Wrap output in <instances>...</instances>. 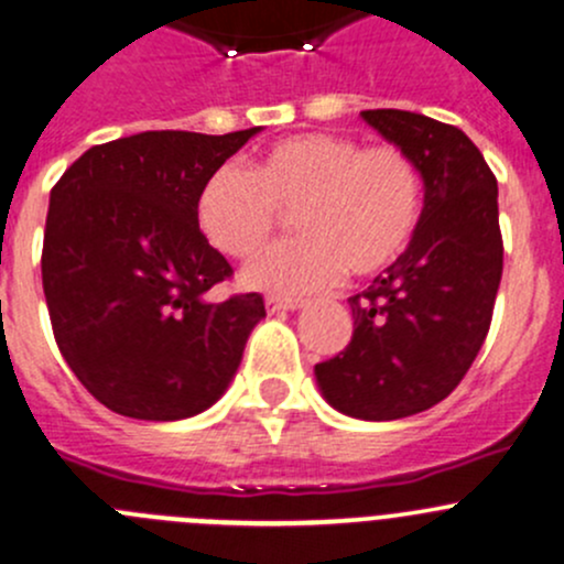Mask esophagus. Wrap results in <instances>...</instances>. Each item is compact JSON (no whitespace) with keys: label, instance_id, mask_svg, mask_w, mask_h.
Here are the masks:
<instances>
[{"label":"esophagus","instance_id":"esophagus-1","mask_svg":"<svg viewBox=\"0 0 564 564\" xmlns=\"http://www.w3.org/2000/svg\"><path fill=\"white\" fill-rule=\"evenodd\" d=\"M265 306L269 312H295L304 306V299H284V295H269L265 299Z\"/></svg>","mask_w":564,"mask_h":564}]
</instances>
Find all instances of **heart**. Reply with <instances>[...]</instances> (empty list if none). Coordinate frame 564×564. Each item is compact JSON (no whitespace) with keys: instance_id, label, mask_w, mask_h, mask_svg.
Masks as SVG:
<instances>
[{"instance_id":"1","label":"heart","mask_w":564,"mask_h":564,"mask_svg":"<svg viewBox=\"0 0 564 564\" xmlns=\"http://www.w3.org/2000/svg\"><path fill=\"white\" fill-rule=\"evenodd\" d=\"M290 212L299 239L254 258L241 274L247 288L304 295L345 271H386L421 223L423 178L393 143L364 147L350 135L304 132L271 143L249 173L217 167L195 197L203 239L236 260L258 254Z\"/></svg>"}]
</instances>
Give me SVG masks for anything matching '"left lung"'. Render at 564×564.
<instances>
[{"instance_id": "1", "label": "left lung", "mask_w": 564, "mask_h": 564, "mask_svg": "<svg viewBox=\"0 0 564 564\" xmlns=\"http://www.w3.org/2000/svg\"><path fill=\"white\" fill-rule=\"evenodd\" d=\"M361 119L412 156L423 212L402 258L347 299L350 345L315 377L334 410L397 421L443 402L489 334L502 280L497 178L454 124L397 108Z\"/></svg>"}]
</instances>
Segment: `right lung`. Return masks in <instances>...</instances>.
Returning <instances> with one entry per match:
<instances>
[{
	"mask_svg": "<svg viewBox=\"0 0 564 564\" xmlns=\"http://www.w3.org/2000/svg\"><path fill=\"white\" fill-rule=\"evenodd\" d=\"M258 132H138L91 147L51 189L45 304L67 367L108 410L182 421L228 391L265 304L208 299L234 269L203 239L195 197Z\"/></svg>",
	"mask_w": 564,
	"mask_h": 564,
	"instance_id": "1",
	"label": "right lung"
}]
</instances>
